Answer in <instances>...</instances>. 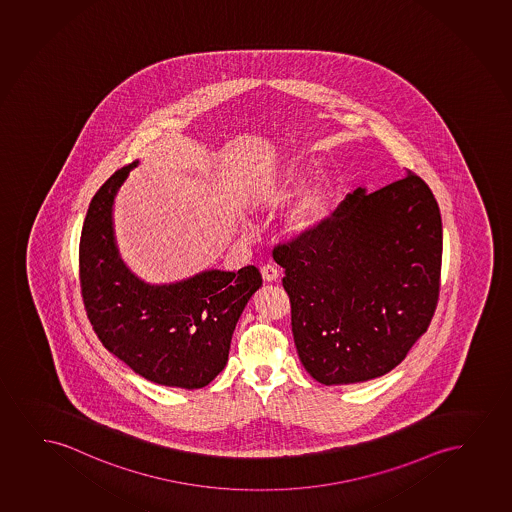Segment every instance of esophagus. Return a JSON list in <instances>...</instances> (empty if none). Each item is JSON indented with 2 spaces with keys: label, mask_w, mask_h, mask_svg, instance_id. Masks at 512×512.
Here are the masks:
<instances>
[{
  "label": "esophagus",
  "mask_w": 512,
  "mask_h": 512,
  "mask_svg": "<svg viewBox=\"0 0 512 512\" xmlns=\"http://www.w3.org/2000/svg\"><path fill=\"white\" fill-rule=\"evenodd\" d=\"M260 273H262V278L264 281H276L279 278V269L273 264H267V266L260 267Z\"/></svg>",
  "instance_id": "obj_1"
}]
</instances>
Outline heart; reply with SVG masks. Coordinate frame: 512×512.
I'll list each match as a JSON object with an SVG mask.
<instances>
[{
    "mask_svg": "<svg viewBox=\"0 0 512 512\" xmlns=\"http://www.w3.org/2000/svg\"><path fill=\"white\" fill-rule=\"evenodd\" d=\"M299 187L300 175L290 168L257 187L252 205L259 210H276L292 200ZM332 196L333 180L328 175H319L311 186L302 191L292 210L286 213L283 220L286 236L306 238L309 234L316 233L328 215Z\"/></svg>",
    "mask_w": 512,
    "mask_h": 512,
    "instance_id": "b5f03b06",
    "label": "heart"
}]
</instances>
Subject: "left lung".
Returning a JSON list of instances; mask_svg holds the SVG:
<instances>
[{
  "mask_svg": "<svg viewBox=\"0 0 512 512\" xmlns=\"http://www.w3.org/2000/svg\"><path fill=\"white\" fill-rule=\"evenodd\" d=\"M443 226L415 173L358 187L316 233L274 246L300 361L319 384L377 379L427 332L439 297Z\"/></svg>",
  "mask_w": 512,
  "mask_h": 512,
  "instance_id": "left-lung-1",
  "label": "left lung"
}]
</instances>
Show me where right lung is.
Returning a JSON list of instances; mask_svg holds the SVG:
<instances>
[{
	"instance_id": "obj_1",
	"label": "right lung",
	"mask_w": 512,
	"mask_h": 512,
	"mask_svg": "<svg viewBox=\"0 0 512 512\" xmlns=\"http://www.w3.org/2000/svg\"><path fill=\"white\" fill-rule=\"evenodd\" d=\"M123 166L93 196L80 239V283L88 319L102 346L154 384L201 389L227 363L234 328L262 286L255 266L210 269L149 285L121 260L113 205L132 168Z\"/></svg>"
}]
</instances>
